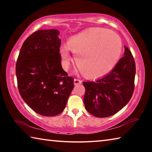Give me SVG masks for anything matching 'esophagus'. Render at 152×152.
Here are the masks:
<instances>
[{"instance_id":"1","label":"esophagus","mask_w":152,"mask_h":152,"mask_svg":"<svg viewBox=\"0 0 152 152\" xmlns=\"http://www.w3.org/2000/svg\"><path fill=\"white\" fill-rule=\"evenodd\" d=\"M74 84H75V85H77V84H81L82 81L80 80H79L78 78H75V79H74Z\"/></svg>"}]
</instances>
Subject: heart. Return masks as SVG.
I'll use <instances>...</instances> for the list:
<instances>
[{
  "label": "heart",
  "mask_w": 152,
  "mask_h": 152,
  "mask_svg": "<svg viewBox=\"0 0 152 152\" xmlns=\"http://www.w3.org/2000/svg\"><path fill=\"white\" fill-rule=\"evenodd\" d=\"M68 47L62 45L60 50L63 68H68L72 61L70 50L75 55L76 65L82 75L95 78L105 75L116 65L121 53L122 43L115 33L94 27L70 38Z\"/></svg>",
  "instance_id": "1"
}]
</instances>
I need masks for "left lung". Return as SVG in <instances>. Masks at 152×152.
I'll return each mask as SVG.
<instances>
[{"instance_id": "left-lung-1", "label": "left lung", "mask_w": 152, "mask_h": 152, "mask_svg": "<svg viewBox=\"0 0 152 152\" xmlns=\"http://www.w3.org/2000/svg\"><path fill=\"white\" fill-rule=\"evenodd\" d=\"M135 63L130 50L125 46L124 56L111 72L96 81L84 82V106L97 117L115 115L127 104L135 86Z\"/></svg>"}]
</instances>
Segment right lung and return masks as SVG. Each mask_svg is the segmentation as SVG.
Returning <instances> with one entry per match:
<instances>
[{
    "label": "right lung",
    "mask_w": 152,
    "mask_h": 152,
    "mask_svg": "<svg viewBox=\"0 0 152 152\" xmlns=\"http://www.w3.org/2000/svg\"><path fill=\"white\" fill-rule=\"evenodd\" d=\"M60 32L39 30L20 48L16 63L17 86L22 99L38 114L52 117L65 109L74 88L61 64Z\"/></svg>",
    "instance_id": "obj_1"
}]
</instances>
